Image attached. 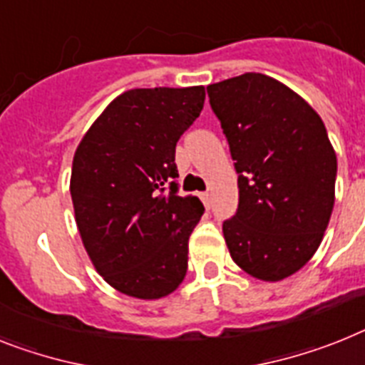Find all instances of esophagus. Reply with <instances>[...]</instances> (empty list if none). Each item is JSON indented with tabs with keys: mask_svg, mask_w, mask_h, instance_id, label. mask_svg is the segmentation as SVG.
Masks as SVG:
<instances>
[{
	"mask_svg": "<svg viewBox=\"0 0 365 365\" xmlns=\"http://www.w3.org/2000/svg\"><path fill=\"white\" fill-rule=\"evenodd\" d=\"M200 200L204 202V206L210 207V192H200Z\"/></svg>",
	"mask_w": 365,
	"mask_h": 365,
	"instance_id": "34e87169",
	"label": "esophagus"
}]
</instances>
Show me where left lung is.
Returning <instances> with one entry per match:
<instances>
[{"instance_id": "obj_1", "label": "left lung", "mask_w": 365, "mask_h": 365, "mask_svg": "<svg viewBox=\"0 0 365 365\" xmlns=\"http://www.w3.org/2000/svg\"><path fill=\"white\" fill-rule=\"evenodd\" d=\"M240 174V207L225 220L230 256L280 282L310 262L336 198V152L321 116L295 91L247 72L207 87Z\"/></svg>"}]
</instances>
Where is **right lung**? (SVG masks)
<instances>
[{
    "label": "right lung",
    "instance_id": "1",
    "mask_svg": "<svg viewBox=\"0 0 365 365\" xmlns=\"http://www.w3.org/2000/svg\"><path fill=\"white\" fill-rule=\"evenodd\" d=\"M204 100L202 85L125 91L76 148L70 195L79 235L98 274L128 297L158 301L185 278L204 206L176 192L174 154Z\"/></svg>",
    "mask_w": 365,
    "mask_h": 365
}]
</instances>
